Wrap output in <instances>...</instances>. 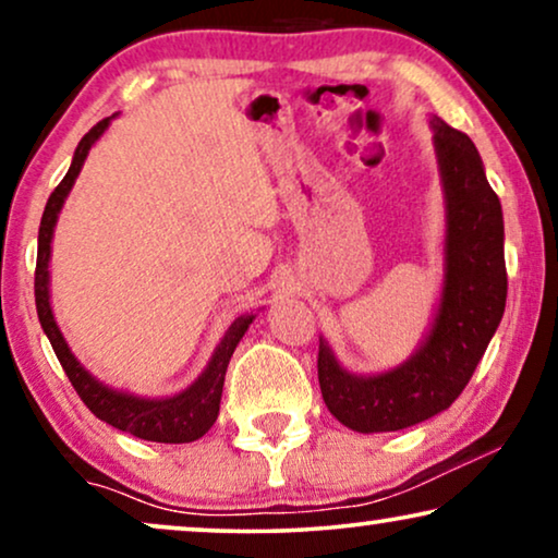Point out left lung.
I'll list each match as a JSON object with an SVG mask.
<instances>
[{"mask_svg": "<svg viewBox=\"0 0 558 558\" xmlns=\"http://www.w3.org/2000/svg\"><path fill=\"white\" fill-rule=\"evenodd\" d=\"M445 197L441 289L432 323L407 361L353 373L319 335L317 376L330 414L361 434L399 432L441 414L470 384L506 312V228L468 134L429 117Z\"/></svg>", "mask_w": 558, "mask_h": 558, "instance_id": "obj_1", "label": "left lung"}]
</instances>
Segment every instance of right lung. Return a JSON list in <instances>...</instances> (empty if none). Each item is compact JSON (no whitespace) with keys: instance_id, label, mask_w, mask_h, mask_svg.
<instances>
[{"instance_id":"obj_1","label":"right lung","mask_w":558,"mask_h":558,"mask_svg":"<svg viewBox=\"0 0 558 558\" xmlns=\"http://www.w3.org/2000/svg\"><path fill=\"white\" fill-rule=\"evenodd\" d=\"M106 117L83 136L75 147L73 162L68 167V174L63 182L56 187V193L48 197L45 205L43 220H40V233H37V269H35V304H37V317H40L43 332L48 335L52 350H56L60 365H63L65 376L71 378V384L83 403L101 418V422L111 424L113 429H121L134 437L147 439V441H162V445H185V441L201 439L205 432L216 424L218 411H220V393H223V380L228 363L235 345H239L243 335L254 323L256 315H239L228 325L223 338L213 350L208 365H205L201 376L182 391L172 396H140L124 388H113L104 380H98L86 365H83L75 353L68 345V340L60 332L58 319L52 315V302H50V256H52V235H56L58 216L63 210V205L71 195V190L78 180L86 162L88 151L94 144L106 134V129L111 126V121L117 119Z\"/></svg>"}]
</instances>
